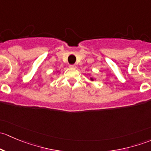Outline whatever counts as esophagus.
<instances>
[{
	"label": "esophagus",
	"instance_id": "obj_1",
	"mask_svg": "<svg viewBox=\"0 0 151 151\" xmlns=\"http://www.w3.org/2000/svg\"><path fill=\"white\" fill-rule=\"evenodd\" d=\"M69 68H77V66H76V65H70Z\"/></svg>",
	"mask_w": 151,
	"mask_h": 151
}]
</instances>
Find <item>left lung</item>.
Listing matches in <instances>:
<instances>
[{
    "label": "left lung",
    "mask_w": 151,
    "mask_h": 151,
    "mask_svg": "<svg viewBox=\"0 0 151 151\" xmlns=\"http://www.w3.org/2000/svg\"><path fill=\"white\" fill-rule=\"evenodd\" d=\"M90 80H91V81L93 82L94 80H96V78H94L93 77H91V78H90Z\"/></svg>",
    "instance_id": "obj_1"
}]
</instances>
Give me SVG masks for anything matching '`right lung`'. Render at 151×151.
Here are the masks:
<instances>
[{"label":"right lung","instance_id":"obj_1","mask_svg":"<svg viewBox=\"0 0 151 151\" xmlns=\"http://www.w3.org/2000/svg\"><path fill=\"white\" fill-rule=\"evenodd\" d=\"M58 71H57V73H58Z\"/></svg>","mask_w":151,"mask_h":151}]
</instances>
